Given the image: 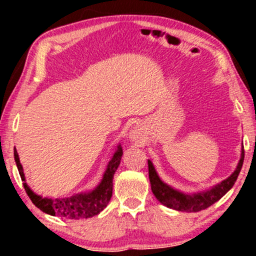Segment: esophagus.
Segmentation results:
<instances>
[{
	"label": "esophagus",
	"mask_w": 256,
	"mask_h": 256,
	"mask_svg": "<svg viewBox=\"0 0 256 256\" xmlns=\"http://www.w3.org/2000/svg\"><path fill=\"white\" fill-rule=\"evenodd\" d=\"M130 137L132 140H140V131L138 128H132V130L130 131Z\"/></svg>",
	"instance_id": "1"
}]
</instances>
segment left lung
<instances>
[{
  "label": "left lung",
  "mask_w": 256,
  "mask_h": 256,
  "mask_svg": "<svg viewBox=\"0 0 256 256\" xmlns=\"http://www.w3.org/2000/svg\"><path fill=\"white\" fill-rule=\"evenodd\" d=\"M243 160H244V150L242 149L238 166H237L236 171L232 173L230 177L222 180L220 184L213 186L212 189L207 190V192L194 194V195H185V194L177 192V190L172 189L171 186L164 183L158 178L152 161L148 160L149 180H150L152 192L155 195V198L164 206H166V207L172 208V210H180V212H198V210H206L210 206L216 204V201H219L234 186V182H236L240 172V168H242Z\"/></svg>",
  "instance_id": "1"
}]
</instances>
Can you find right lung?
<instances>
[{
	"instance_id": "add662e5",
	"label": "right lung",
	"mask_w": 256,
	"mask_h": 256,
	"mask_svg": "<svg viewBox=\"0 0 256 256\" xmlns=\"http://www.w3.org/2000/svg\"><path fill=\"white\" fill-rule=\"evenodd\" d=\"M122 156V146H118L116 152H114V156L108 164L107 170H106L104 179L96 189L92 192L85 194H77V195L71 196V198H64L58 200L46 198L38 196L34 194L28 184L25 183V176L22 172V166L20 164L19 155H18L16 149H14V158H16V167L19 170V174L22 180L24 182L22 185L25 188V192L28 198H31L32 204L40 208V210L50 216H61L66 219H80V218H91L94 216L104 210V208L108 204L113 192V177L116 168L119 167L120 160Z\"/></svg>"
}]
</instances>
